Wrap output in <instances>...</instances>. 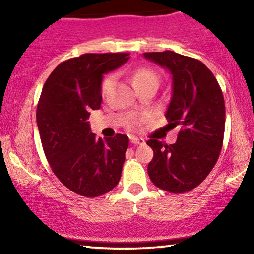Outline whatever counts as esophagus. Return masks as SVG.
<instances>
[{"mask_svg": "<svg viewBox=\"0 0 254 254\" xmlns=\"http://www.w3.org/2000/svg\"><path fill=\"white\" fill-rule=\"evenodd\" d=\"M130 142L132 144H135V145H137V144H143L144 143V139L143 138H138V137H136V136H131L130 137Z\"/></svg>", "mask_w": 254, "mask_h": 254, "instance_id": "1", "label": "esophagus"}]
</instances>
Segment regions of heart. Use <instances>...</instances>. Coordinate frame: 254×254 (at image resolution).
<instances>
[{
    "label": "heart",
    "instance_id": "1",
    "mask_svg": "<svg viewBox=\"0 0 254 254\" xmlns=\"http://www.w3.org/2000/svg\"><path fill=\"white\" fill-rule=\"evenodd\" d=\"M147 81H157V82H159V76H157L155 71L150 70V69H147V68L138 69V70L133 74L132 82L135 87L143 82H147ZM111 83H112V76H107L103 81V84H101V92L106 93V90L109 89ZM138 123H139L138 119H131L129 122V127L130 129H135L137 125H138Z\"/></svg>",
    "mask_w": 254,
    "mask_h": 254
}]
</instances>
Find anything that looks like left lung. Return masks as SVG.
<instances>
[{"label": "left lung", "instance_id": "obj_1", "mask_svg": "<svg viewBox=\"0 0 254 254\" xmlns=\"http://www.w3.org/2000/svg\"><path fill=\"white\" fill-rule=\"evenodd\" d=\"M144 57L172 74V99L166 111L171 129L179 127L176 143L151 138L154 157L148 174L155 186L171 193L197 188L208 177L223 144L226 107L216 77L200 61L173 51L145 52Z\"/></svg>", "mask_w": 254, "mask_h": 254}]
</instances>
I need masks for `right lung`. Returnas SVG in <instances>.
Instances as JSON below:
<instances>
[{"label":"right lung","mask_w":254,"mask_h":254,"mask_svg":"<svg viewBox=\"0 0 254 254\" xmlns=\"http://www.w3.org/2000/svg\"><path fill=\"white\" fill-rule=\"evenodd\" d=\"M127 52L84 54L55 68L37 107L46 160L60 182L80 196L94 198L117 185L129 137L97 138L89 127L90 110L100 109L101 80L129 60Z\"/></svg>","instance_id":"1"}]
</instances>
